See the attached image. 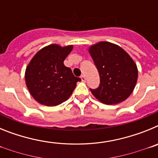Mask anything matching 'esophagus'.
Returning a JSON list of instances; mask_svg holds the SVG:
<instances>
[{
	"instance_id": "obj_1",
	"label": "esophagus",
	"mask_w": 158,
	"mask_h": 158,
	"mask_svg": "<svg viewBox=\"0 0 158 158\" xmlns=\"http://www.w3.org/2000/svg\"><path fill=\"white\" fill-rule=\"evenodd\" d=\"M81 79L82 81H86V78L85 77V75H81Z\"/></svg>"
}]
</instances>
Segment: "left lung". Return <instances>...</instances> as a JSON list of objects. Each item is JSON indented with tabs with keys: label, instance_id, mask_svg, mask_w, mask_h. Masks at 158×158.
Masks as SVG:
<instances>
[{
	"label": "left lung",
	"instance_id": "left-lung-1",
	"mask_svg": "<svg viewBox=\"0 0 158 158\" xmlns=\"http://www.w3.org/2000/svg\"><path fill=\"white\" fill-rule=\"evenodd\" d=\"M89 52L100 75V84L90 89L93 96L104 104L124 101L134 91L138 80V68L123 49L109 42L91 46Z\"/></svg>",
	"mask_w": 158,
	"mask_h": 158
}]
</instances>
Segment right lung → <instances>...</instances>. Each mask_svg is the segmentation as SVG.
<instances>
[{
  "label": "right lung",
  "instance_id": "1",
  "mask_svg": "<svg viewBox=\"0 0 158 158\" xmlns=\"http://www.w3.org/2000/svg\"><path fill=\"white\" fill-rule=\"evenodd\" d=\"M73 47L51 44L42 48L31 60L25 71V81L38 103L48 107L61 104L69 99L81 81L63 62Z\"/></svg>",
  "mask_w": 158,
  "mask_h": 158
}]
</instances>
